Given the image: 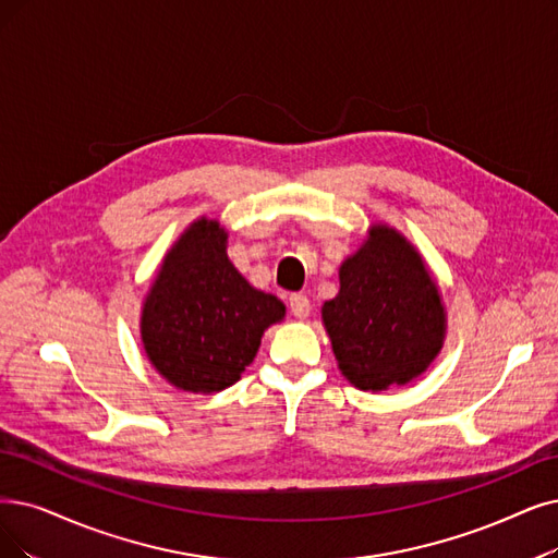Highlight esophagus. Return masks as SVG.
Segmentation results:
<instances>
[{
  "mask_svg": "<svg viewBox=\"0 0 558 558\" xmlns=\"http://www.w3.org/2000/svg\"><path fill=\"white\" fill-rule=\"evenodd\" d=\"M288 306H291V314H293L295 318H300V320L306 318L308 311H311V302H308V298L302 295V293H295V295L288 298Z\"/></svg>",
  "mask_w": 558,
  "mask_h": 558,
  "instance_id": "obj_1",
  "label": "esophagus"
}]
</instances>
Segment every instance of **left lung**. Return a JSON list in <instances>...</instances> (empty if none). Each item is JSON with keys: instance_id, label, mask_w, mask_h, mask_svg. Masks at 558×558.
<instances>
[{"instance_id": "8db88e82", "label": "left lung", "mask_w": 558, "mask_h": 558, "mask_svg": "<svg viewBox=\"0 0 558 558\" xmlns=\"http://www.w3.org/2000/svg\"><path fill=\"white\" fill-rule=\"evenodd\" d=\"M323 320L339 368L364 391L405 385L435 360L444 339L437 286L412 244L375 227L341 265V291Z\"/></svg>"}]
</instances>
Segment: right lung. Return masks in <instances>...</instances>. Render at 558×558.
<instances>
[{
	"instance_id": "1",
	"label": "right lung",
	"mask_w": 558,
	"mask_h": 558,
	"mask_svg": "<svg viewBox=\"0 0 558 558\" xmlns=\"http://www.w3.org/2000/svg\"><path fill=\"white\" fill-rule=\"evenodd\" d=\"M286 306L256 291L227 256V233L215 219L192 225L165 258L142 314L148 360L167 380L213 393L240 380L263 331Z\"/></svg>"
}]
</instances>
